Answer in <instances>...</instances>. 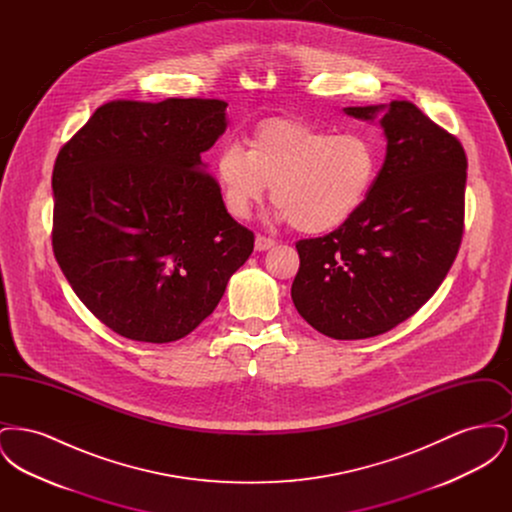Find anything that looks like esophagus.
<instances>
[{
  "mask_svg": "<svg viewBox=\"0 0 512 512\" xmlns=\"http://www.w3.org/2000/svg\"><path fill=\"white\" fill-rule=\"evenodd\" d=\"M274 240L272 238H267V236H257L255 238V251H267V249H270V247H274Z\"/></svg>",
  "mask_w": 512,
  "mask_h": 512,
  "instance_id": "esophagus-1",
  "label": "esophagus"
}]
</instances>
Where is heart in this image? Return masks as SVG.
Here are the masks:
<instances>
[{
    "mask_svg": "<svg viewBox=\"0 0 512 512\" xmlns=\"http://www.w3.org/2000/svg\"><path fill=\"white\" fill-rule=\"evenodd\" d=\"M215 171L232 217L247 219L272 186L276 219L303 234H326L363 209L380 172V149L363 132L274 119L255 130L249 149L224 147Z\"/></svg>",
    "mask_w": 512,
    "mask_h": 512,
    "instance_id": "1",
    "label": "heart"
}]
</instances>
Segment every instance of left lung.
Listing matches in <instances>:
<instances>
[{"label": "left lung", "mask_w": 512, "mask_h": 512, "mask_svg": "<svg viewBox=\"0 0 512 512\" xmlns=\"http://www.w3.org/2000/svg\"><path fill=\"white\" fill-rule=\"evenodd\" d=\"M386 136V159L363 209L324 238L297 242V313L334 340L395 328L436 293L464 224L461 142L411 101L345 107Z\"/></svg>", "instance_id": "8db88e82"}]
</instances>
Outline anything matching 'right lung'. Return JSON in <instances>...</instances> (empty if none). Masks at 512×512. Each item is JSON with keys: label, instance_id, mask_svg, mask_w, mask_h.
Here are the masks:
<instances>
[{"label": "right lung", "instance_id": "right-lung-1", "mask_svg": "<svg viewBox=\"0 0 512 512\" xmlns=\"http://www.w3.org/2000/svg\"><path fill=\"white\" fill-rule=\"evenodd\" d=\"M226 105L115 99L55 159V259L78 299L128 340L194 332L253 251L201 159L228 126Z\"/></svg>", "mask_w": 512, "mask_h": 512}]
</instances>
